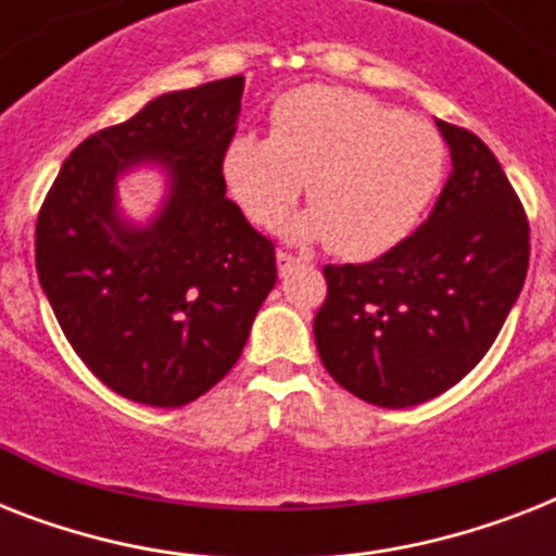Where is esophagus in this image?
I'll return each mask as SVG.
<instances>
[{"mask_svg":"<svg viewBox=\"0 0 556 556\" xmlns=\"http://www.w3.org/2000/svg\"><path fill=\"white\" fill-rule=\"evenodd\" d=\"M300 262H303V256H294V253H288V251H277V265L282 277H286L288 270L294 268V265H300Z\"/></svg>","mask_w":556,"mask_h":556,"instance_id":"obj_1","label":"esophagus"}]
</instances>
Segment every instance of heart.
<instances>
[{
    "instance_id": "1",
    "label": "heart",
    "mask_w": 556,
    "mask_h": 556,
    "mask_svg": "<svg viewBox=\"0 0 556 556\" xmlns=\"http://www.w3.org/2000/svg\"><path fill=\"white\" fill-rule=\"evenodd\" d=\"M447 150L427 121L357 91L303 86L270 112V135L242 132L222 152V181L244 216L277 227L308 185L294 239H326L346 260L389 251L421 222Z\"/></svg>"
}]
</instances>
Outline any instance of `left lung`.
I'll list each match as a JSON object with an SVG mask.
<instances>
[{
	"mask_svg": "<svg viewBox=\"0 0 556 556\" xmlns=\"http://www.w3.org/2000/svg\"><path fill=\"white\" fill-rule=\"evenodd\" d=\"M453 169L413 236L364 265H326L314 317L331 378L366 404L404 409L473 369L526 286L528 218L482 138L435 121Z\"/></svg>",
	"mask_w": 556,
	"mask_h": 556,
	"instance_id": "obj_1",
	"label": "left lung"
}]
</instances>
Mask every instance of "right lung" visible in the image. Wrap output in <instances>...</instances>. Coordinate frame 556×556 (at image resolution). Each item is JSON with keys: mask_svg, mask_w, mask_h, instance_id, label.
<instances>
[{"mask_svg": "<svg viewBox=\"0 0 556 556\" xmlns=\"http://www.w3.org/2000/svg\"><path fill=\"white\" fill-rule=\"evenodd\" d=\"M242 89L236 74L169 91L89 135L39 207L37 274L60 329L94 378L138 404L185 406L216 387L277 286L274 242L222 181ZM138 160L170 173L147 228L116 213V176Z\"/></svg>", "mask_w": 556, "mask_h": 556, "instance_id": "right-lung-1", "label": "right lung"}]
</instances>
